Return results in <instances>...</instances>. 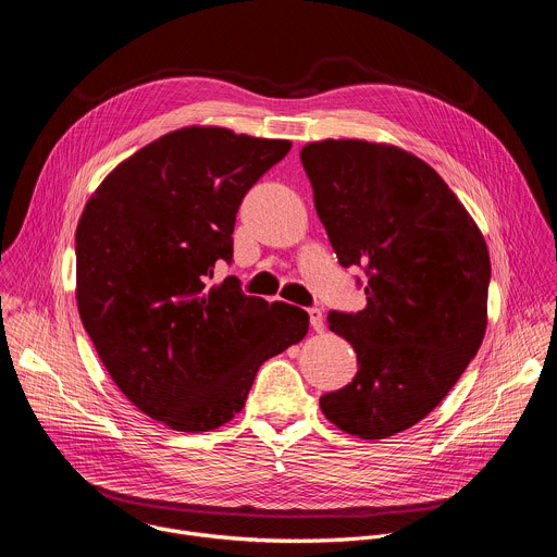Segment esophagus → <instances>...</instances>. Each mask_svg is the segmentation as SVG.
<instances>
[{
	"label": "esophagus",
	"mask_w": 557,
	"mask_h": 557,
	"mask_svg": "<svg viewBox=\"0 0 557 557\" xmlns=\"http://www.w3.org/2000/svg\"><path fill=\"white\" fill-rule=\"evenodd\" d=\"M308 317H310L312 331L322 333V331H324V312H322L320 308H308Z\"/></svg>",
	"instance_id": "esophagus-1"
}]
</instances>
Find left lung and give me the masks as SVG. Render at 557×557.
Segmentation results:
<instances>
[{"label":"left lung","instance_id":"8db88e82","mask_svg":"<svg viewBox=\"0 0 557 557\" xmlns=\"http://www.w3.org/2000/svg\"><path fill=\"white\" fill-rule=\"evenodd\" d=\"M299 158L339 264L366 273V308L329 312L359 370L320 408L352 436L387 438L425 419L483 344L485 237L445 181L399 147L329 138Z\"/></svg>","mask_w":557,"mask_h":557}]
</instances>
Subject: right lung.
<instances>
[{
    "mask_svg": "<svg viewBox=\"0 0 557 557\" xmlns=\"http://www.w3.org/2000/svg\"><path fill=\"white\" fill-rule=\"evenodd\" d=\"M288 140L224 127L165 134L121 163L76 226V304L127 399L178 432L245 408L258 368L304 339L308 312L249 297L228 275L235 213Z\"/></svg>",
    "mask_w": 557,
    "mask_h": 557,
    "instance_id": "obj_1",
    "label": "right lung"
}]
</instances>
